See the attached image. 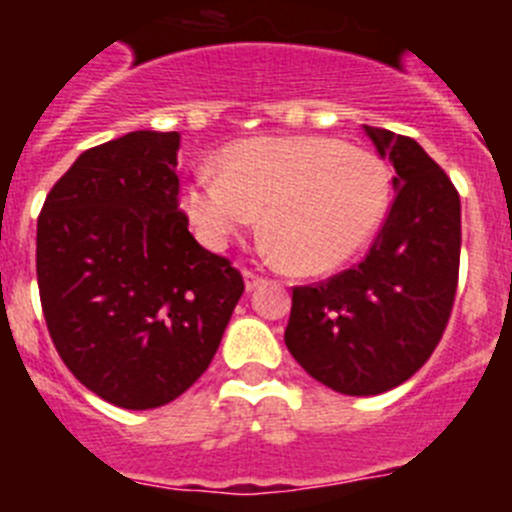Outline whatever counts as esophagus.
<instances>
[{
  "mask_svg": "<svg viewBox=\"0 0 512 512\" xmlns=\"http://www.w3.org/2000/svg\"><path fill=\"white\" fill-rule=\"evenodd\" d=\"M243 279H246V289H248V292H253V289L259 287V284H264V277H261L259 271H251V269L243 271Z\"/></svg>",
  "mask_w": 512,
  "mask_h": 512,
  "instance_id": "34e87169",
  "label": "esophagus"
}]
</instances>
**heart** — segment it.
<instances>
[{
    "mask_svg": "<svg viewBox=\"0 0 512 512\" xmlns=\"http://www.w3.org/2000/svg\"><path fill=\"white\" fill-rule=\"evenodd\" d=\"M390 174L374 153L323 135L248 138L200 171L182 207L212 248L246 230L261 213L266 241L297 274H325L359 253L382 223Z\"/></svg>",
    "mask_w": 512,
    "mask_h": 512,
    "instance_id": "b5f03b06",
    "label": "heart"
}]
</instances>
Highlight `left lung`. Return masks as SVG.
<instances>
[{"label": "left lung", "mask_w": 512, "mask_h": 512, "mask_svg": "<svg viewBox=\"0 0 512 512\" xmlns=\"http://www.w3.org/2000/svg\"><path fill=\"white\" fill-rule=\"evenodd\" d=\"M395 166V200L364 259L292 289L284 343L341 395H379L413 377L441 341L461 253V202L446 171L408 135L364 125Z\"/></svg>", "instance_id": "8db88e82"}]
</instances>
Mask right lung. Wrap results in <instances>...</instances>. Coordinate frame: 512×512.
<instances>
[{
	"label": "right lung",
	"instance_id": "obj_1",
	"mask_svg": "<svg viewBox=\"0 0 512 512\" xmlns=\"http://www.w3.org/2000/svg\"><path fill=\"white\" fill-rule=\"evenodd\" d=\"M179 133L135 130L81 153L38 217V289L58 356L87 390L151 410L202 377L241 271L189 233Z\"/></svg>",
	"mask_w": 512,
	"mask_h": 512
}]
</instances>
